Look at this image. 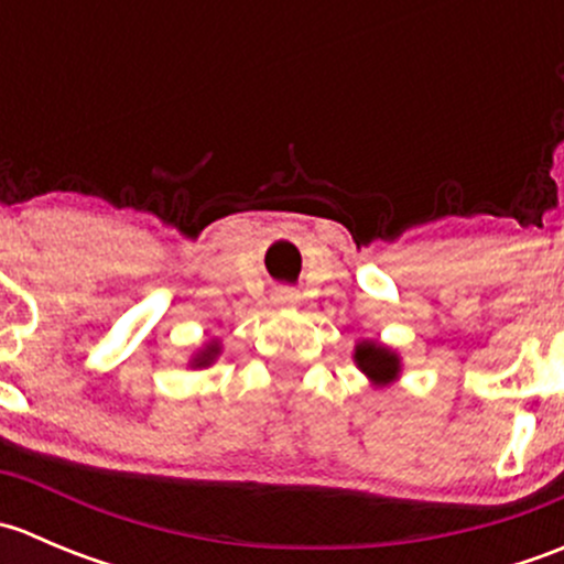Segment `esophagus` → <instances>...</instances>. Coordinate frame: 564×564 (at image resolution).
<instances>
[{
	"instance_id": "obj_1",
	"label": "esophagus",
	"mask_w": 564,
	"mask_h": 564,
	"mask_svg": "<svg viewBox=\"0 0 564 564\" xmlns=\"http://www.w3.org/2000/svg\"><path fill=\"white\" fill-rule=\"evenodd\" d=\"M272 300H275L278 305H297L300 294L294 292V289H289V286H281V289H275V294H272Z\"/></svg>"
}]
</instances>
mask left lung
<instances>
[{
  "mask_svg": "<svg viewBox=\"0 0 564 564\" xmlns=\"http://www.w3.org/2000/svg\"><path fill=\"white\" fill-rule=\"evenodd\" d=\"M355 360L362 371L371 379H377L379 384H388L390 379H395L398 373V357L392 351L384 349V346L377 344H360L355 351Z\"/></svg>",
  "mask_w": 564,
  "mask_h": 564,
  "instance_id": "1",
  "label": "left lung"
}]
</instances>
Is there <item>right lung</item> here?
Returning a JSON list of instances; mask_svg holds the SVG:
<instances>
[{
	"label": "right lung",
	"mask_w": 564,
	"mask_h": 564,
	"mask_svg": "<svg viewBox=\"0 0 564 564\" xmlns=\"http://www.w3.org/2000/svg\"><path fill=\"white\" fill-rule=\"evenodd\" d=\"M215 355H218V346L209 344V346H207V351H202V357H198V360H196V366H207V362L213 360Z\"/></svg>",
	"instance_id": "right-lung-1"
}]
</instances>
